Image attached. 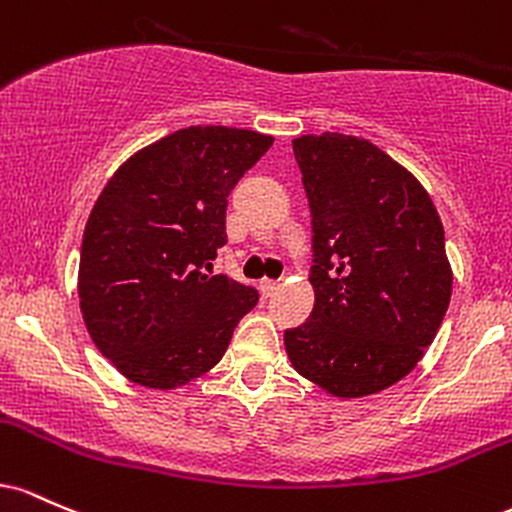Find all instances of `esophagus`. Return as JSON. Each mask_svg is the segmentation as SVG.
<instances>
[{
    "instance_id": "esophagus-1",
    "label": "esophagus",
    "mask_w": 512,
    "mask_h": 512,
    "mask_svg": "<svg viewBox=\"0 0 512 512\" xmlns=\"http://www.w3.org/2000/svg\"><path fill=\"white\" fill-rule=\"evenodd\" d=\"M280 290V283L278 280H261V292H263V297H271V295H275V292Z\"/></svg>"
}]
</instances>
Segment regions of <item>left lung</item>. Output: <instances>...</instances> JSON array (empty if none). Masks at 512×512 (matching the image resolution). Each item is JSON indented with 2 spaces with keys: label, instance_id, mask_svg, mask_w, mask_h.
<instances>
[{
  "label": "left lung",
  "instance_id": "left-lung-1",
  "mask_svg": "<svg viewBox=\"0 0 512 512\" xmlns=\"http://www.w3.org/2000/svg\"><path fill=\"white\" fill-rule=\"evenodd\" d=\"M312 212L314 309L285 331L292 367L358 399L406 377L452 295L445 229L426 188L363 137L292 140Z\"/></svg>",
  "mask_w": 512,
  "mask_h": 512
}]
</instances>
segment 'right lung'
Returning <instances> with one entry per match:
<instances>
[{
    "label": "right lung",
    "mask_w": 512,
    "mask_h": 512,
    "mask_svg": "<svg viewBox=\"0 0 512 512\" xmlns=\"http://www.w3.org/2000/svg\"><path fill=\"white\" fill-rule=\"evenodd\" d=\"M271 135L193 125L140 149L106 183L82 239L79 304L96 348L132 382L174 389L220 363L258 292L212 273L229 191Z\"/></svg>",
    "instance_id": "right-lung-1"
}]
</instances>
